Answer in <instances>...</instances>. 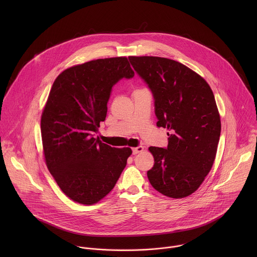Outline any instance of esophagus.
Returning <instances> with one entry per match:
<instances>
[{
  "instance_id": "1",
  "label": "esophagus",
  "mask_w": 257,
  "mask_h": 257,
  "mask_svg": "<svg viewBox=\"0 0 257 257\" xmlns=\"http://www.w3.org/2000/svg\"><path fill=\"white\" fill-rule=\"evenodd\" d=\"M144 150V147H142V146H140V147H135V148H133V153L136 155V154H138V153H140V152H142Z\"/></svg>"
}]
</instances>
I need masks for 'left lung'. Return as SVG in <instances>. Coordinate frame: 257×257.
Returning a JSON list of instances; mask_svg holds the SVG:
<instances>
[{
	"label": "left lung",
	"mask_w": 257,
	"mask_h": 257,
	"mask_svg": "<svg viewBox=\"0 0 257 257\" xmlns=\"http://www.w3.org/2000/svg\"><path fill=\"white\" fill-rule=\"evenodd\" d=\"M128 59L153 95L156 125L170 131L166 148H148L154 157L148 180L164 196L185 198L203 183L216 158L220 118L214 93L204 78L175 60Z\"/></svg>",
	"instance_id": "8db88e82"
}]
</instances>
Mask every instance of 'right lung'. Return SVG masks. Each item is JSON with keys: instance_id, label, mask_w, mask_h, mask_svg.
<instances>
[{"instance_id": "1", "label": "right lung", "mask_w": 257, "mask_h": 257, "mask_svg": "<svg viewBox=\"0 0 257 257\" xmlns=\"http://www.w3.org/2000/svg\"><path fill=\"white\" fill-rule=\"evenodd\" d=\"M134 76L126 57H112L72 66L52 85L40 120L44 158L57 185L74 202H99L126 165L130 147H111L94 136L106 119L112 86Z\"/></svg>"}]
</instances>
